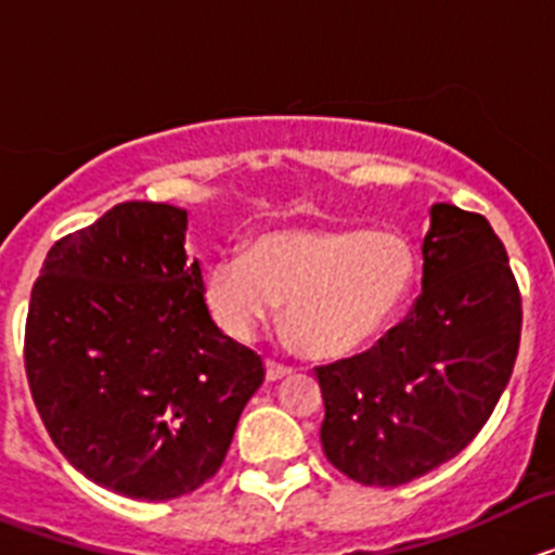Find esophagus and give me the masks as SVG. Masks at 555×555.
Segmentation results:
<instances>
[{"label":"esophagus","instance_id":"obj_1","mask_svg":"<svg viewBox=\"0 0 555 555\" xmlns=\"http://www.w3.org/2000/svg\"><path fill=\"white\" fill-rule=\"evenodd\" d=\"M292 375V366H283V364H274V361H267V380L274 384V380H283V377Z\"/></svg>","mask_w":555,"mask_h":555}]
</instances>
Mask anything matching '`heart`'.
Segmentation results:
<instances>
[{
  "mask_svg": "<svg viewBox=\"0 0 555 555\" xmlns=\"http://www.w3.org/2000/svg\"><path fill=\"white\" fill-rule=\"evenodd\" d=\"M416 281L414 247L400 233L352 228H278L244 255L205 267L203 300L233 341H253L283 320L306 352L345 358L370 345L405 306Z\"/></svg>",
  "mask_w": 555,
  "mask_h": 555,
  "instance_id": "1",
  "label": "heart"
}]
</instances>
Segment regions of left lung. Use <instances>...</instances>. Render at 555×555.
Masks as SVG:
<instances>
[{"label": "left lung", "instance_id": "left-lung-1", "mask_svg": "<svg viewBox=\"0 0 555 555\" xmlns=\"http://www.w3.org/2000/svg\"><path fill=\"white\" fill-rule=\"evenodd\" d=\"M522 302L480 214L430 208L423 294L372 350L320 366L327 461L366 487H400L473 442L506 389Z\"/></svg>", "mask_w": 555, "mask_h": 555}]
</instances>
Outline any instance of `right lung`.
Masks as SVG:
<instances>
[{"instance_id": "1", "label": "right lung", "mask_w": 555, "mask_h": 555, "mask_svg": "<svg viewBox=\"0 0 555 555\" xmlns=\"http://www.w3.org/2000/svg\"><path fill=\"white\" fill-rule=\"evenodd\" d=\"M185 224L175 205H116L49 249L29 297L38 414L72 467L125 498L214 478L263 384L261 358L210 320Z\"/></svg>"}]
</instances>
